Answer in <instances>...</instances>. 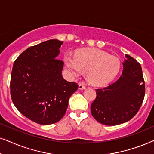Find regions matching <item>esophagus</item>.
Here are the masks:
<instances>
[{"label": "esophagus", "mask_w": 154, "mask_h": 154, "mask_svg": "<svg viewBox=\"0 0 154 154\" xmlns=\"http://www.w3.org/2000/svg\"><path fill=\"white\" fill-rule=\"evenodd\" d=\"M78 89H79V90H83V89H86V87L85 85H79V86H78Z\"/></svg>", "instance_id": "esophagus-1"}]
</instances>
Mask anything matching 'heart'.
Segmentation results:
<instances>
[{"instance_id":"heart-1","label":"heart","mask_w":154,"mask_h":154,"mask_svg":"<svg viewBox=\"0 0 154 154\" xmlns=\"http://www.w3.org/2000/svg\"><path fill=\"white\" fill-rule=\"evenodd\" d=\"M64 63L71 75L79 77L83 72H87L89 83L96 87H102L113 80L121 67L118 57L97 48L79 50L75 56L66 53Z\"/></svg>"}]
</instances>
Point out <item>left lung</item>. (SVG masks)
Instances as JSON below:
<instances>
[{"mask_svg":"<svg viewBox=\"0 0 154 154\" xmlns=\"http://www.w3.org/2000/svg\"><path fill=\"white\" fill-rule=\"evenodd\" d=\"M122 75L116 82L96 89L91 106L94 118L106 125H117L131 120L140 108L145 94L141 65L125 54Z\"/></svg>","mask_w":154,"mask_h":154,"instance_id":"1","label":"left lung"}]
</instances>
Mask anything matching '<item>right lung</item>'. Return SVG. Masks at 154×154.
Instances as JSON below:
<instances>
[{
    "label": "right lung",
    "instance_id": "add662e5",
    "mask_svg": "<svg viewBox=\"0 0 154 154\" xmlns=\"http://www.w3.org/2000/svg\"><path fill=\"white\" fill-rule=\"evenodd\" d=\"M63 43L50 39L31 46L14 63L10 80L12 100L22 115L36 123L58 122L78 87L62 76L63 62L57 57Z\"/></svg>",
    "mask_w": 154,
    "mask_h": 154
}]
</instances>
